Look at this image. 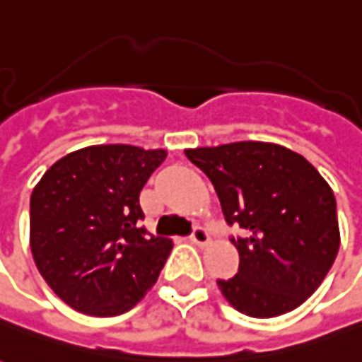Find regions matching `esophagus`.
<instances>
[{
	"label": "esophagus",
	"mask_w": 362,
	"mask_h": 362,
	"mask_svg": "<svg viewBox=\"0 0 362 362\" xmlns=\"http://www.w3.org/2000/svg\"><path fill=\"white\" fill-rule=\"evenodd\" d=\"M189 241L194 243V245L204 247V245L209 243V235H207V231L204 229V227H196V229L192 231V235H189Z\"/></svg>",
	"instance_id": "1"
}]
</instances>
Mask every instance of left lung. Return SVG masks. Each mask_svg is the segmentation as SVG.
<instances>
[{
  "label": "left lung",
  "mask_w": 362,
  "mask_h": 362,
  "mask_svg": "<svg viewBox=\"0 0 362 362\" xmlns=\"http://www.w3.org/2000/svg\"><path fill=\"white\" fill-rule=\"evenodd\" d=\"M211 180L225 221L243 231L231 243L239 270L217 280L225 300L251 317H276L317 290L339 251L329 184L286 146L241 141L184 151Z\"/></svg>",
  "instance_id": "8db88e82"
}]
</instances>
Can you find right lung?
I'll return each instance as SVG.
<instances>
[{"mask_svg": "<svg viewBox=\"0 0 362 362\" xmlns=\"http://www.w3.org/2000/svg\"><path fill=\"white\" fill-rule=\"evenodd\" d=\"M164 158L163 148L86 146L57 160L33 189V259L76 312L119 315L156 282L173 241L139 227V194Z\"/></svg>", "mask_w": 362, "mask_h": 362, "instance_id": "add662e5", "label": "right lung"}]
</instances>
